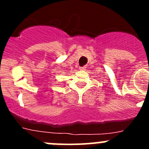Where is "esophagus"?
Listing matches in <instances>:
<instances>
[{
    "label": "esophagus",
    "instance_id": "esophagus-1",
    "mask_svg": "<svg viewBox=\"0 0 149 149\" xmlns=\"http://www.w3.org/2000/svg\"><path fill=\"white\" fill-rule=\"evenodd\" d=\"M79 68H80L81 70H86V67H84H84H80Z\"/></svg>",
    "mask_w": 149,
    "mask_h": 149
}]
</instances>
